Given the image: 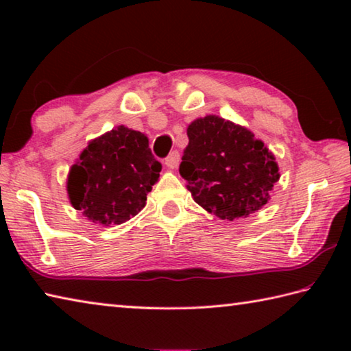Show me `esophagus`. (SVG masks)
I'll list each match as a JSON object with an SVG mask.
<instances>
[{"mask_svg":"<svg viewBox=\"0 0 351 351\" xmlns=\"http://www.w3.org/2000/svg\"><path fill=\"white\" fill-rule=\"evenodd\" d=\"M181 161V154L180 152H171L167 158H165V165H167V169L170 170H175L178 167V164Z\"/></svg>","mask_w":351,"mask_h":351,"instance_id":"34e87169","label":"esophagus"}]
</instances>
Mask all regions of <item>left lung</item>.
Instances as JSON below:
<instances>
[{
  "label": "left lung",
  "mask_w": 351,
  "mask_h": 351,
  "mask_svg": "<svg viewBox=\"0 0 351 351\" xmlns=\"http://www.w3.org/2000/svg\"><path fill=\"white\" fill-rule=\"evenodd\" d=\"M187 136L180 173L195 203L229 221L268 203L280 173L274 154L254 133L210 114L190 123Z\"/></svg>",
  "instance_id": "left-lung-1"
}]
</instances>
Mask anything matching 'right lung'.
Instances as JSON below:
<instances>
[{"label": "right lung", "instance_id": "add662e5", "mask_svg": "<svg viewBox=\"0 0 351 351\" xmlns=\"http://www.w3.org/2000/svg\"><path fill=\"white\" fill-rule=\"evenodd\" d=\"M161 169L147 136L119 125L80 153L68 175V197L90 221L122 224L144 209Z\"/></svg>", "mask_w": 351, "mask_h": 351}]
</instances>
